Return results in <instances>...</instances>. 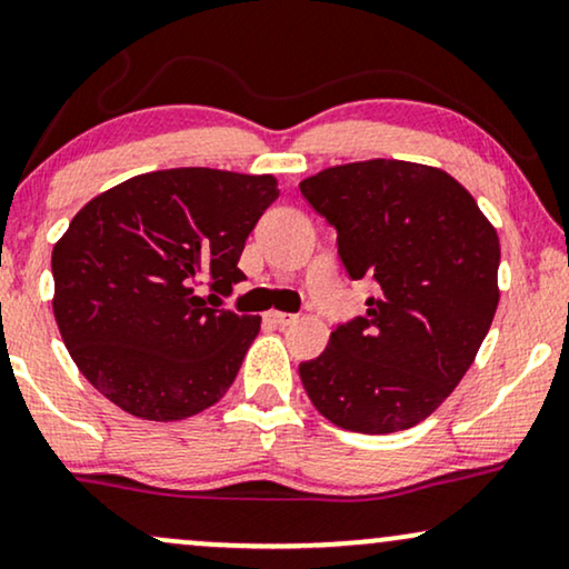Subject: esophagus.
Listing matches in <instances>:
<instances>
[{"mask_svg": "<svg viewBox=\"0 0 569 569\" xmlns=\"http://www.w3.org/2000/svg\"><path fill=\"white\" fill-rule=\"evenodd\" d=\"M268 318H270L272 322H276V326L283 328V326H291V322H297L299 315H291V312H270Z\"/></svg>", "mask_w": 569, "mask_h": 569, "instance_id": "34e87169", "label": "esophagus"}]
</instances>
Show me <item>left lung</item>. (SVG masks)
Segmentation results:
<instances>
[{
	"mask_svg": "<svg viewBox=\"0 0 569 569\" xmlns=\"http://www.w3.org/2000/svg\"><path fill=\"white\" fill-rule=\"evenodd\" d=\"M336 228L351 280L372 278L368 315L338 322L299 365L322 417L357 433L426 420L470 370L499 305V236L449 172L401 160L336 164L299 183Z\"/></svg>",
	"mask_w": 569,
	"mask_h": 569,
	"instance_id": "1",
	"label": "left lung"
}]
</instances>
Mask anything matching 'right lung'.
Wrapping results in <instances>:
<instances>
[{"label":"right lung","mask_w":569,"mask_h":569,"mask_svg":"<svg viewBox=\"0 0 569 569\" xmlns=\"http://www.w3.org/2000/svg\"><path fill=\"white\" fill-rule=\"evenodd\" d=\"M272 176L143 172L99 193L54 243V320L83 378L141 420H183L231 388L260 318L220 307L278 199Z\"/></svg>","instance_id":"add662e5"}]
</instances>
